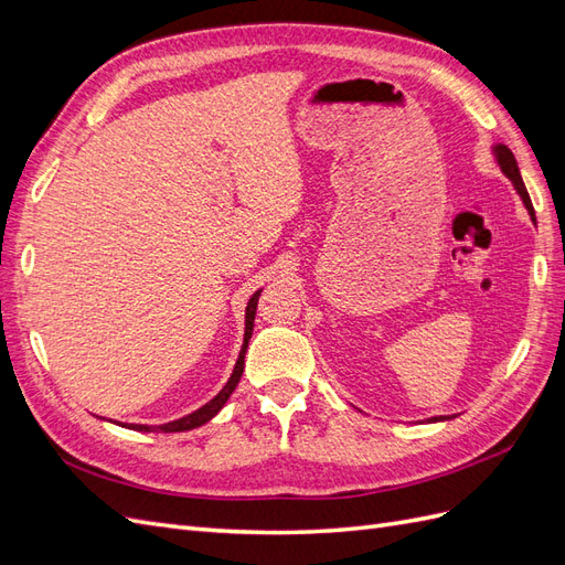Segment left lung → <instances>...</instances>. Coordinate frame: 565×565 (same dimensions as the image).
Here are the masks:
<instances>
[{
	"label": "left lung",
	"mask_w": 565,
	"mask_h": 565,
	"mask_svg": "<svg viewBox=\"0 0 565 565\" xmlns=\"http://www.w3.org/2000/svg\"><path fill=\"white\" fill-rule=\"evenodd\" d=\"M492 152H494V158H498V164H500L502 172L511 179V183H514L516 193L521 195V200H523V204H525V210H527L530 218L535 221L533 202H530V195H527V191H525V183H523V179H521V172H519V164H516L514 152H511V150H509L507 146H502V143L494 146V148H492ZM443 419H452V417H431L429 422H443Z\"/></svg>",
	"instance_id": "1"
}]
</instances>
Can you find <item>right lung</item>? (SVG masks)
Masks as SVG:
<instances>
[{"instance_id":"1","label":"right lung","mask_w":565,"mask_h":565,"mask_svg":"<svg viewBox=\"0 0 565 565\" xmlns=\"http://www.w3.org/2000/svg\"><path fill=\"white\" fill-rule=\"evenodd\" d=\"M259 295H262V289H259V292H254L249 303H247V311H245V341H243L241 355H237V363L233 367L231 380L226 382V386L221 388L207 405H202L200 409H195V413L185 415L181 419L158 424V426H148V424H122V426H127V429H134V431H164V434H174V431H191V429H198V426H202V424H207L218 413V409L226 405V401L231 398V393L235 391L237 382H241V377H243L245 353H247V344H249L252 330H254V316H256V303H259Z\"/></svg>"}]
</instances>
